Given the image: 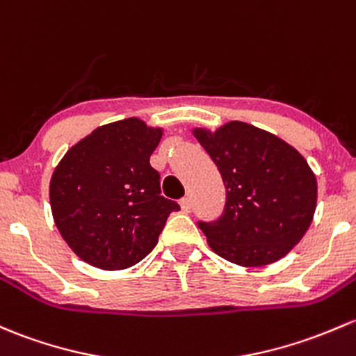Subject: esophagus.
Returning <instances> with one entry per match:
<instances>
[{"label": "esophagus", "mask_w": 356, "mask_h": 356, "mask_svg": "<svg viewBox=\"0 0 356 356\" xmlns=\"http://www.w3.org/2000/svg\"><path fill=\"white\" fill-rule=\"evenodd\" d=\"M179 204H181V209L184 213H189L191 208H193V204H191V197H182V200L179 201Z\"/></svg>", "instance_id": "esophagus-1"}]
</instances>
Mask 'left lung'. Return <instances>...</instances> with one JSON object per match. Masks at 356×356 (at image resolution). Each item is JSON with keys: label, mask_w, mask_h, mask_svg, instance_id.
Instances as JSON below:
<instances>
[{"label": "left lung", "mask_w": 356, "mask_h": 356, "mask_svg": "<svg viewBox=\"0 0 356 356\" xmlns=\"http://www.w3.org/2000/svg\"><path fill=\"white\" fill-rule=\"evenodd\" d=\"M193 133L225 184L222 215L197 222L213 252L245 268L286 256L316 211L317 181L304 156L275 134L241 121L215 133Z\"/></svg>", "instance_id": "8db88e82"}]
</instances>
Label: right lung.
<instances>
[{"label":"right lung","instance_id":"1","mask_svg":"<svg viewBox=\"0 0 356 356\" xmlns=\"http://www.w3.org/2000/svg\"><path fill=\"white\" fill-rule=\"evenodd\" d=\"M162 129L136 118L100 126L71 147L51 179L54 223L74 254L100 269L140 263L159 242L175 201L149 165Z\"/></svg>","mask_w":356,"mask_h":356}]
</instances>
